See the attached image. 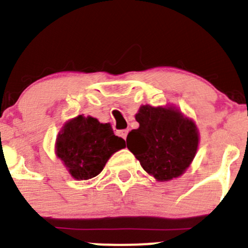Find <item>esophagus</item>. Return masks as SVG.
I'll list each match as a JSON object with an SVG mask.
<instances>
[{
  "mask_svg": "<svg viewBox=\"0 0 248 248\" xmlns=\"http://www.w3.org/2000/svg\"><path fill=\"white\" fill-rule=\"evenodd\" d=\"M127 134H128V129H122V131H119V136L121 137V138H124V140L127 138Z\"/></svg>",
  "mask_w": 248,
  "mask_h": 248,
  "instance_id": "1",
  "label": "esophagus"
}]
</instances>
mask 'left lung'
Masks as SVG:
<instances>
[{"label":"left lung","mask_w":248,"mask_h":248,"mask_svg":"<svg viewBox=\"0 0 248 248\" xmlns=\"http://www.w3.org/2000/svg\"><path fill=\"white\" fill-rule=\"evenodd\" d=\"M139 128L127 136V147L145 171L158 181L180 176L193 161L199 136L192 120L171 107H140Z\"/></svg>","instance_id":"8db88e82"}]
</instances>
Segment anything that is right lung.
Masks as SVG:
<instances>
[{"label":"right lung","mask_w":248,"mask_h":248,"mask_svg":"<svg viewBox=\"0 0 248 248\" xmlns=\"http://www.w3.org/2000/svg\"><path fill=\"white\" fill-rule=\"evenodd\" d=\"M124 146L126 141L115 136L109 124L79 115L60 132L56 154L74 179L87 180L97 176L110 156Z\"/></svg>","instance_id":"1"}]
</instances>
